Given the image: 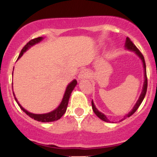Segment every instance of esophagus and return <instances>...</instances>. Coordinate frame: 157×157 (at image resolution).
Segmentation results:
<instances>
[{"instance_id":"obj_1","label":"esophagus","mask_w":157,"mask_h":157,"mask_svg":"<svg viewBox=\"0 0 157 157\" xmlns=\"http://www.w3.org/2000/svg\"><path fill=\"white\" fill-rule=\"evenodd\" d=\"M88 75H89V74H88L87 71H86V70H83V71H81L80 74H79V79H83V78H86V77H88Z\"/></svg>"}]
</instances>
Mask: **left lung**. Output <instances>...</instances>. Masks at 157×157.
<instances>
[{
    "label": "left lung",
    "mask_w": 157,
    "mask_h": 157,
    "mask_svg": "<svg viewBox=\"0 0 157 157\" xmlns=\"http://www.w3.org/2000/svg\"><path fill=\"white\" fill-rule=\"evenodd\" d=\"M125 48H127V49L130 50V51H133L136 54V55L138 56L139 57H140V59H141L142 62V64H143V68H144V76H145V80H144V84H143V88H142V93L141 94H140V97H139L137 102H136V103L135 104V105L134 106V108H133V109L131 110V111L129 112L128 114H126L125 117H124L123 119H122V120H125L127 117H131V115L134 114V113L136 112V110L138 109V108L140 107V105H141L142 102L143 101L144 98H145V94H146V91H147V75H146V66H145V59H144V57L143 55H142V54L141 52H140V50L138 49L137 48H136V46H135V45L133 44L132 41L131 40L130 38L129 37H127L126 38V40H125ZM91 105H92V109L94 111V112L95 114L97 115V117H98L100 119V120H103V121L105 122H110V121L109 120H108V118L106 117V116L105 114H103V113L100 112V111H99L98 110L96 107H95L94 104V102L93 100L91 101Z\"/></svg>",
    "instance_id": "left-lung-1"
}]
</instances>
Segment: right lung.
<instances>
[{
    "label": "right lung",
    "mask_w": 157,
    "mask_h": 157,
    "mask_svg": "<svg viewBox=\"0 0 157 157\" xmlns=\"http://www.w3.org/2000/svg\"><path fill=\"white\" fill-rule=\"evenodd\" d=\"M44 39L42 37H37V38L32 39L29 41V43H27L26 45H25V46L22 48L21 50V53L18 56V58L21 57L23 55L24 52H26V50H28L31 46H34V45L38 44V43L40 42L42 40ZM14 70V69H13ZM77 83L76 80H74L73 81H71L69 84L68 85L67 88H66V91H65L63 98L62 102H60V105L55 110L51 111V112L47 113H42V114H36V113H32L31 112H29L28 111H26V109H23L22 106L21 105V104L19 103L18 101H17V98L15 97V94H14L13 91V95L15 97V101L17 102V103L18 104V105L20 106L21 110L26 113L29 117L34 119V120H37V121L39 122H53V121H56V120H58L59 119H60L62 117L63 115L64 114L65 112H66V109H67L68 106V100H69L70 96H71V94L72 92V91L75 89V87L76 86V85Z\"/></svg>",
    "instance_id": "right-lung-1"
}]
</instances>
